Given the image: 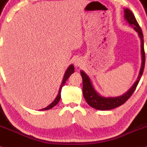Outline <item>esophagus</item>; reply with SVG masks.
Listing matches in <instances>:
<instances>
[{
    "mask_svg": "<svg viewBox=\"0 0 147 147\" xmlns=\"http://www.w3.org/2000/svg\"><path fill=\"white\" fill-rule=\"evenodd\" d=\"M81 60L79 59V58H78V59H76L75 60V62H74V65H76V67H79L80 65H81Z\"/></svg>",
    "mask_w": 147,
    "mask_h": 147,
    "instance_id": "esophagus-1",
    "label": "esophagus"
}]
</instances>
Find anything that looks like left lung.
Segmentation results:
<instances>
[{"label": "left lung", "mask_w": 147, "mask_h": 147, "mask_svg": "<svg viewBox=\"0 0 147 147\" xmlns=\"http://www.w3.org/2000/svg\"><path fill=\"white\" fill-rule=\"evenodd\" d=\"M124 11H125V19L130 24V25L134 27L136 32L138 33L139 37L140 38L141 40V53H142V62L138 78L134 84V85L132 86V87L122 96L115 98H105L100 96L96 92L94 88L93 87L89 78L84 71H81L80 74L82 78V91H83L84 98L88 104L90 105L91 107L96 109L102 110V111L103 110H110L123 105L134 94V91L136 90V87L139 83V81L140 80L143 71H144V65H145V53H144V39H143L142 29H141L138 22H137L131 11H130L129 9H125Z\"/></svg>", "instance_id": "obj_1"}]
</instances>
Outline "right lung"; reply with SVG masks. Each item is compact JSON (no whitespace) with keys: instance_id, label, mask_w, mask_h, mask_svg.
<instances>
[{"instance_id":"1","label":"right lung","mask_w":147,"mask_h":147,"mask_svg":"<svg viewBox=\"0 0 147 147\" xmlns=\"http://www.w3.org/2000/svg\"><path fill=\"white\" fill-rule=\"evenodd\" d=\"M74 67L73 65H71L70 66L68 67V69H67L66 72H65V76H64V78H63V82H62L61 85H60V89H59V92H58V96H57L56 98L54 100V101H53V102L51 103V104H50L49 105V106L47 107L46 108L42 109V111H44V110L50 109L53 108V107L56 106V105L58 104V102H59L60 99V91H61V88L63 87V86L65 84V82H66V80L69 78V77L70 76L74 73Z\"/></svg>"}]
</instances>
